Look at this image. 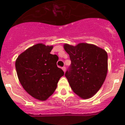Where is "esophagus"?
Masks as SVG:
<instances>
[{
  "label": "esophagus",
  "mask_w": 125,
  "mask_h": 125,
  "mask_svg": "<svg viewBox=\"0 0 125 125\" xmlns=\"http://www.w3.org/2000/svg\"><path fill=\"white\" fill-rule=\"evenodd\" d=\"M62 69L63 70V71L64 72H65V71H66V67H65V66H63L62 68Z\"/></svg>",
  "instance_id": "obj_1"
}]
</instances>
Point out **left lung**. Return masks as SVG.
I'll return each mask as SVG.
<instances>
[{
    "mask_svg": "<svg viewBox=\"0 0 125 125\" xmlns=\"http://www.w3.org/2000/svg\"><path fill=\"white\" fill-rule=\"evenodd\" d=\"M71 65L65 75L71 88L82 99L96 94L103 84L108 70V55L95 45L80 43L76 46L65 44Z\"/></svg>",
    "mask_w": 125,
    "mask_h": 125,
    "instance_id": "left-lung-1",
    "label": "left lung"
}]
</instances>
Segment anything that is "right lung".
<instances>
[{"mask_svg":"<svg viewBox=\"0 0 125 125\" xmlns=\"http://www.w3.org/2000/svg\"><path fill=\"white\" fill-rule=\"evenodd\" d=\"M53 46L38 44L21 53L15 68L21 84L34 98L45 101L54 93L64 72L57 67L59 57L50 52Z\"/></svg>","mask_w":125,"mask_h":125,"instance_id":"add662e5","label":"right lung"}]
</instances>
